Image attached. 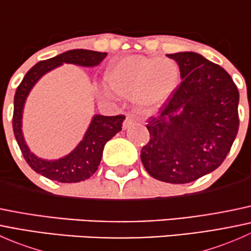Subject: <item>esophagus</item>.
I'll return each instance as SVG.
<instances>
[{
  "mask_svg": "<svg viewBox=\"0 0 251 251\" xmlns=\"http://www.w3.org/2000/svg\"><path fill=\"white\" fill-rule=\"evenodd\" d=\"M135 121L136 120L132 118V116H130V115L126 116L125 121H124V124H123V128H124V130H126V128H128V127H130V126H132L133 124H135Z\"/></svg>",
  "mask_w": 251,
  "mask_h": 251,
  "instance_id": "34e87169",
  "label": "esophagus"
}]
</instances>
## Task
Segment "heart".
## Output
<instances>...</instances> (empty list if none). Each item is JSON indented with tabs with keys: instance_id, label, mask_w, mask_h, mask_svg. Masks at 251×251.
<instances>
[{
	"instance_id": "obj_1",
	"label": "heart",
	"mask_w": 251,
	"mask_h": 251,
	"mask_svg": "<svg viewBox=\"0 0 251 251\" xmlns=\"http://www.w3.org/2000/svg\"><path fill=\"white\" fill-rule=\"evenodd\" d=\"M104 78L114 93L132 97L141 109L151 110L173 96L179 82V69L171 59L130 55L110 62ZM104 93L109 96L110 91L104 88Z\"/></svg>"
}]
</instances>
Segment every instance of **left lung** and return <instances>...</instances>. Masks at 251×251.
<instances>
[{
    "label": "left lung",
    "instance_id": "8db88e82",
    "mask_svg": "<svg viewBox=\"0 0 251 251\" xmlns=\"http://www.w3.org/2000/svg\"><path fill=\"white\" fill-rule=\"evenodd\" d=\"M182 82L160 113L141 151L147 173L168 183H188L216 170L237 136L239 92L228 73L196 52L168 54Z\"/></svg>",
    "mask_w": 251,
    "mask_h": 251
}]
</instances>
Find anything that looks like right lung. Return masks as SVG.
<instances>
[{
    "instance_id": "obj_1",
    "label": "right lung",
    "mask_w": 251,
    "mask_h": 251,
    "mask_svg": "<svg viewBox=\"0 0 251 251\" xmlns=\"http://www.w3.org/2000/svg\"><path fill=\"white\" fill-rule=\"evenodd\" d=\"M105 57V52H96L90 50H67L62 54L42 60L34 65L18 86L14 95V136L23 156L30 168L37 174L62 183H75L90 178L100 166L105 143L121 131V125L125 120V116H104L96 114L92 116L87 130L77 146L69 154L53 160L40 158L32 153L25 142L23 133V113L25 102L40 78L63 64H74L83 68L97 67Z\"/></svg>"
}]
</instances>
